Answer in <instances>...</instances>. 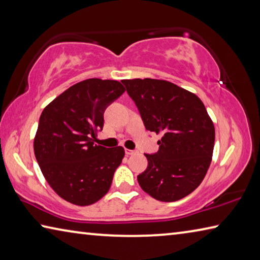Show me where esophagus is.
<instances>
[{
	"instance_id": "obj_1",
	"label": "esophagus",
	"mask_w": 260,
	"mask_h": 260,
	"mask_svg": "<svg viewBox=\"0 0 260 260\" xmlns=\"http://www.w3.org/2000/svg\"><path fill=\"white\" fill-rule=\"evenodd\" d=\"M136 152H138L136 150H131V149H125V153H126V156L134 155V153H136Z\"/></svg>"
}]
</instances>
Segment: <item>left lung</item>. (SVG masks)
Returning <instances> with one entry per match:
<instances>
[{
    "label": "left lung",
    "instance_id": "obj_1",
    "mask_svg": "<svg viewBox=\"0 0 260 260\" xmlns=\"http://www.w3.org/2000/svg\"><path fill=\"white\" fill-rule=\"evenodd\" d=\"M146 129L161 134L159 149L144 153L148 167L138 175L141 188L153 199L174 202L203 181L212 159L214 126L195 94L165 80H122Z\"/></svg>",
    "mask_w": 260,
    "mask_h": 260
}]
</instances>
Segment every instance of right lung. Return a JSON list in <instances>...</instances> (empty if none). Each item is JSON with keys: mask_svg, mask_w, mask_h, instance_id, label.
Segmentation results:
<instances>
[{"mask_svg": "<svg viewBox=\"0 0 260 260\" xmlns=\"http://www.w3.org/2000/svg\"><path fill=\"white\" fill-rule=\"evenodd\" d=\"M119 81L88 79L70 87L41 113L34 153L47 182L70 203L90 205L109 191L125 151L94 144L104 111L124 94Z\"/></svg>", "mask_w": 260, "mask_h": 260, "instance_id": "add662e5", "label": "right lung"}]
</instances>
